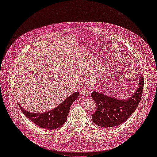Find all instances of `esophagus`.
<instances>
[{
  "instance_id": "1",
  "label": "esophagus",
  "mask_w": 157,
  "mask_h": 157,
  "mask_svg": "<svg viewBox=\"0 0 157 157\" xmlns=\"http://www.w3.org/2000/svg\"><path fill=\"white\" fill-rule=\"evenodd\" d=\"M80 94H82L83 96H88V95H90V91L88 90V89H87V88H83L82 90L81 91Z\"/></svg>"
}]
</instances>
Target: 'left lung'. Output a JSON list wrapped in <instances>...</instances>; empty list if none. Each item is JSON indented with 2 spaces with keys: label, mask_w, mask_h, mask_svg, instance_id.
I'll return each instance as SVG.
<instances>
[{
  "label": "left lung",
  "mask_w": 157,
  "mask_h": 157,
  "mask_svg": "<svg viewBox=\"0 0 157 157\" xmlns=\"http://www.w3.org/2000/svg\"><path fill=\"white\" fill-rule=\"evenodd\" d=\"M140 78L137 90L126 100L116 99L97 91L91 92V97L97 105V110L91 117L97 125L102 127L117 126L131 116L142 95L144 77L142 75Z\"/></svg>",
  "instance_id": "1"
}]
</instances>
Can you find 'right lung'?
Masks as SVG:
<instances>
[{
    "mask_svg": "<svg viewBox=\"0 0 157 157\" xmlns=\"http://www.w3.org/2000/svg\"><path fill=\"white\" fill-rule=\"evenodd\" d=\"M78 95V91H77L68 97L55 109L44 113H37L29 112L19 105L24 115L36 125L48 130H53L62 126L66 121L70 106Z\"/></svg>",
    "mask_w": 157,
    "mask_h": 157,
    "instance_id": "right-lung-1",
    "label": "right lung"
}]
</instances>
